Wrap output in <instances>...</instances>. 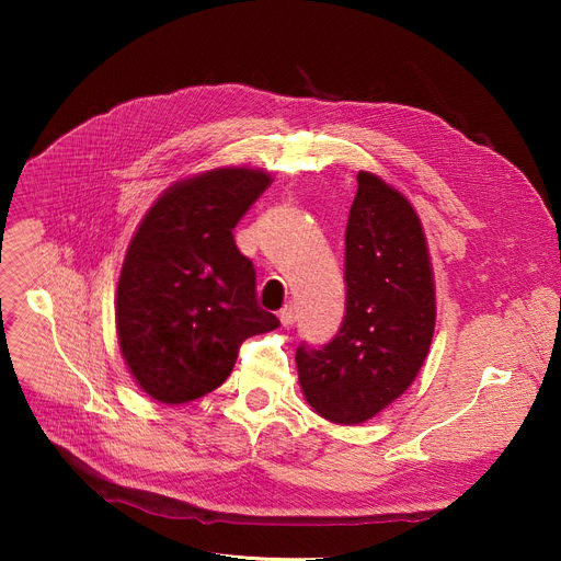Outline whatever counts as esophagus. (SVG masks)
<instances>
[{"label": "esophagus", "mask_w": 561, "mask_h": 561, "mask_svg": "<svg viewBox=\"0 0 561 561\" xmlns=\"http://www.w3.org/2000/svg\"><path fill=\"white\" fill-rule=\"evenodd\" d=\"M277 316H279V322H282V328H290V325H293V322H296V311H293V307H290V305L282 307Z\"/></svg>", "instance_id": "obj_1"}]
</instances>
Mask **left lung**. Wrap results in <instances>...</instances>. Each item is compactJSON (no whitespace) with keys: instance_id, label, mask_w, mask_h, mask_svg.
Instances as JSON below:
<instances>
[{"instance_id":"left-lung-1","label":"left lung","mask_w":561,"mask_h":561,"mask_svg":"<svg viewBox=\"0 0 561 561\" xmlns=\"http://www.w3.org/2000/svg\"><path fill=\"white\" fill-rule=\"evenodd\" d=\"M345 227V316L320 350L296 352L300 389L318 416L359 425L421 373L434 336L436 293L427 239L411 202L362 170Z\"/></svg>"}]
</instances>
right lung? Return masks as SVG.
Instances as JSON below:
<instances>
[{
  "label": "right lung",
  "instance_id": "1",
  "mask_svg": "<svg viewBox=\"0 0 561 561\" xmlns=\"http://www.w3.org/2000/svg\"><path fill=\"white\" fill-rule=\"evenodd\" d=\"M273 184L261 168H214L174 182L127 248L115 290V330L136 385L184 404L218 389L239 345L279 328L256 307L254 265L233 227Z\"/></svg>",
  "mask_w": 561,
  "mask_h": 561
}]
</instances>
